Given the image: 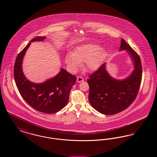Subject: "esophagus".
<instances>
[{"mask_svg":"<svg viewBox=\"0 0 157 157\" xmlns=\"http://www.w3.org/2000/svg\"><path fill=\"white\" fill-rule=\"evenodd\" d=\"M83 78H82V76H78L77 77V82H81L83 81Z\"/></svg>","mask_w":157,"mask_h":157,"instance_id":"obj_1","label":"esophagus"}]
</instances>
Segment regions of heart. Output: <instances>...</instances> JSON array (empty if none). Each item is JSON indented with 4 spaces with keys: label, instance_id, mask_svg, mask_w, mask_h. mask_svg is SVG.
I'll list each match as a JSON object with an SVG mask.
<instances>
[{
    "label": "heart",
    "instance_id": "heart-1",
    "mask_svg": "<svg viewBox=\"0 0 157 157\" xmlns=\"http://www.w3.org/2000/svg\"><path fill=\"white\" fill-rule=\"evenodd\" d=\"M106 52L101 46L96 44H85L76 48L74 53H69L65 57V63L71 72H75L81 62L90 71H96L102 65Z\"/></svg>",
    "mask_w": 157,
    "mask_h": 157
}]
</instances>
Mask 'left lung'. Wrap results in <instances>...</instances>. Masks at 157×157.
<instances>
[{"label": "left lung", "mask_w": 157, "mask_h": 157, "mask_svg": "<svg viewBox=\"0 0 157 157\" xmlns=\"http://www.w3.org/2000/svg\"><path fill=\"white\" fill-rule=\"evenodd\" d=\"M120 51H126L134 63V69L130 75L121 80L112 78L106 71V63H104L87 81L90 104L104 115H114L127 109L136 97L141 83L142 65L139 55L123 39Z\"/></svg>", "instance_id": "obj_1"}]
</instances>
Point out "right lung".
<instances>
[{
	"mask_svg": "<svg viewBox=\"0 0 157 157\" xmlns=\"http://www.w3.org/2000/svg\"><path fill=\"white\" fill-rule=\"evenodd\" d=\"M45 39L46 36L35 37L18 54L14 66V78L21 95L31 107L40 112L54 113L67 104L70 91L76 78L63 68H61L55 76L43 83L31 82L25 77L22 62L26 51L31 42L43 41Z\"/></svg>",
	"mask_w": 157,
	"mask_h": 157,
	"instance_id": "add662e5",
	"label": "right lung"
}]
</instances>
